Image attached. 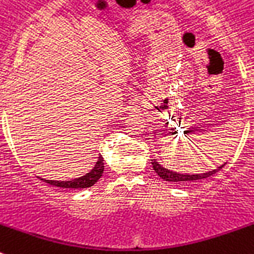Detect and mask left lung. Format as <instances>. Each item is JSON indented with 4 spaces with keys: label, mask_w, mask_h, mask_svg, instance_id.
<instances>
[{
    "label": "left lung",
    "mask_w": 254,
    "mask_h": 254,
    "mask_svg": "<svg viewBox=\"0 0 254 254\" xmlns=\"http://www.w3.org/2000/svg\"><path fill=\"white\" fill-rule=\"evenodd\" d=\"M151 164H152L153 170L156 172L157 176H159L160 178H163V180L169 181V182H196V181H199V180H205V178H208V177L216 174L217 172H219V170L222 169V168L226 165L225 163L223 165L217 168V169H213L210 170V172H208V173H203V174H180V173H176V172H172V170L165 169V168L161 167V165H160L155 159L151 160Z\"/></svg>",
    "instance_id": "obj_1"
}]
</instances>
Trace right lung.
<instances>
[{
  "label": "right lung",
  "mask_w": 254,
  "mask_h": 254,
  "mask_svg": "<svg viewBox=\"0 0 254 254\" xmlns=\"http://www.w3.org/2000/svg\"><path fill=\"white\" fill-rule=\"evenodd\" d=\"M104 170V163L103 157L99 156L97 164L94 165V168L86 173L85 176L80 177V178H76V180L72 181H49V180H41L44 182L49 183L51 186L61 187V189H87V187H91L95 182H98V180L101 178L102 174H103Z\"/></svg>",
  "instance_id": "add662e5"
}]
</instances>
